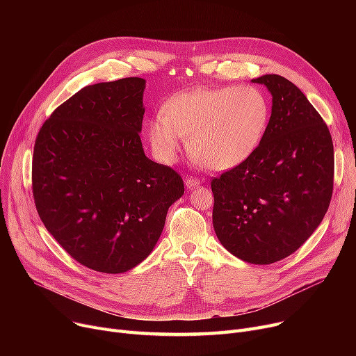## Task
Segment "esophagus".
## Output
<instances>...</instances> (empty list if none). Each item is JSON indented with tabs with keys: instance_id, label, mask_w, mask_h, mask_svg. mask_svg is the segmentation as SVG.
<instances>
[{
	"instance_id": "obj_1",
	"label": "esophagus",
	"mask_w": 356,
	"mask_h": 356,
	"mask_svg": "<svg viewBox=\"0 0 356 356\" xmlns=\"http://www.w3.org/2000/svg\"><path fill=\"white\" fill-rule=\"evenodd\" d=\"M184 183H186V186H188L189 189H192V188H196V186L200 184V179L193 177V176H188V177L184 179Z\"/></svg>"
}]
</instances>
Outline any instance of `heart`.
<instances>
[{
  "mask_svg": "<svg viewBox=\"0 0 356 356\" xmlns=\"http://www.w3.org/2000/svg\"><path fill=\"white\" fill-rule=\"evenodd\" d=\"M270 122L267 97L255 86L197 89L173 97L148 124V138L161 161H172L188 138L195 163L229 170L247 161Z\"/></svg>",
  "mask_w": 356,
  "mask_h": 356,
  "instance_id": "1",
  "label": "heart"
}]
</instances>
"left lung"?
<instances>
[{
  "label": "left lung",
  "mask_w": 356,
  "mask_h": 356,
  "mask_svg": "<svg viewBox=\"0 0 356 356\" xmlns=\"http://www.w3.org/2000/svg\"><path fill=\"white\" fill-rule=\"evenodd\" d=\"M273 95L257 152L213 177V228L220 244L251 264L300 248L327 212L334 157L329 128L305 93L280 74L252 79Z\"/></svg>",
  "instance_id": "8db88e82"
}]
</instances>
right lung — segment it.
Returning <instances> with one entry per match:
<instances>
[{
    "mask_svg": "<svg viewBox=\"0 0 356 356\" xmlns=\"http://www.w3.org/2000/svg\"><path fill=\"white\" fill-rule=\"evenodd\" d=\"M144 88L143 78L85 86L53 111L34 143L35 209L60 247L93 271L138 266L184 193L176 170L144 154Z\"/></svg>",
    "mask_w": 356,
    "mask_h": 356,
    "instance_id": "right-lung-1",
    "label": "right lung"
}]
</instances>
